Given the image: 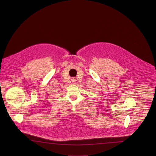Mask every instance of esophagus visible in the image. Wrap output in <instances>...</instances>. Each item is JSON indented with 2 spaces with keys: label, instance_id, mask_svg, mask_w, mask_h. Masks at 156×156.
I'll return each instance as SVG.
<instances>
[{
  "label": "esophagus",
  "instance_id": "1",
  "mask_svg": "<svg viewBox=\"0 0 156 156\" xmlns=\"http://www.w3.org/2000/svg\"><path fill=\"white\" fill-rule=\"evenodd\" d=\"M76 81V79H75V78H72V81H73V82H75Z\"/></svg>",
  "mask_w": 156,
  "mask_h": 156
}]
</instances>
